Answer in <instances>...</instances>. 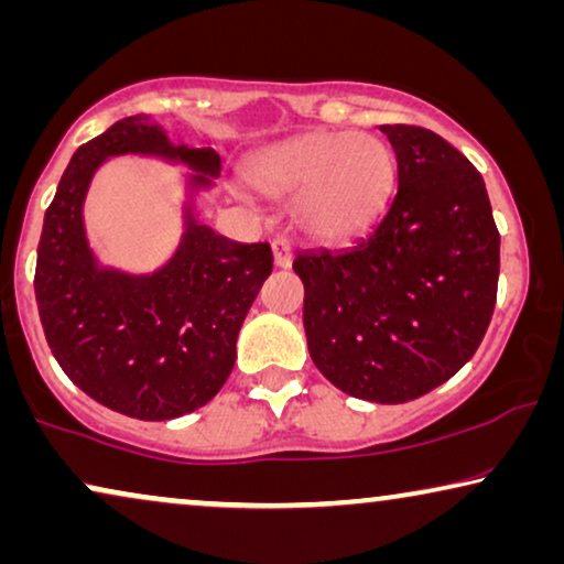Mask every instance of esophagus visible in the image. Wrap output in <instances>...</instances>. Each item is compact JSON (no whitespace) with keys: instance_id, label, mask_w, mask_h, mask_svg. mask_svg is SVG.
<instances>
[{"instance_id":"34e87169","label":"esophagus","mask_w":564,"mask_h":564,"mask_svg":"<svg viewBox=\"0 0 564 564\" xmlns=\"http://www.w3.org/2000/svg\"><path fill=\"white\" fill-rule=\"evenodd\" d=\"M272 253H274V267L288 269L292 264V243L288 238H274Z\"/></svg>"}]
</instances>
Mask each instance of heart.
<instances>
[{
    "mask_svg": "<svg viewBox=\"0 0 564 564\" xmlns=\"http://www.w3.org/2000/svg\"><path fill=\"white\" fill-rule=\"evenodd\" d=\"M246 180L269 197L297 195L300 228L346 241L380 218L395 184V156L372 133L311 130L253 153Z\"/></svg>",
    "mask_w": 564,
    "mask_h": 564,
    "instance_id": "obj_1",
    "label": "heart"
}]
</instances>
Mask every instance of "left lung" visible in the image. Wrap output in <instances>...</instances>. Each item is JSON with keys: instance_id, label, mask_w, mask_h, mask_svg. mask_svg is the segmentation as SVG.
Masks as SVG:
<instances>
[{"instance_id": "8db88e82", "label": "left lung", "mask_w": 564, "mask_h": 564, "mask_svg": "<svg viewBox=\"0 0 564 564\" xmlns=\"http://www.w3.org/2000/svg\"><path fill=\"white\" fill-rule=\"evenodd\" d=\"M398 192L365 241L303 251L313 365L346 395L408 403L473 359L498 295L500 236L477 169L434 130L380 128Z\"/></svg>"}]
</instances>
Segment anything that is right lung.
I'll list each match as a JSON object with an SVG mask.
<instances>
[{"label":"right lung","mask_w":564,"mask_h":564,"mask_svg":"<svg viewBox=\"0 0 564 564\" xmlns=\"http://www.w3.org/2000/svg\"><path fill=\"white\" fill-rule=\"evenodd\" d=\"M126 152L193 169L183 241L151 275L102 268L83 230L90 176ZM218 174V151L172 143L151 118L133 115L79 145L61 176L37 243V313L68 380L110 411L180 419L210 403L236 365L238 330L272 274V249L230 241L195 218V195Z\"/></svg>","instance_id":"right-lung-1"}]
</instances>
